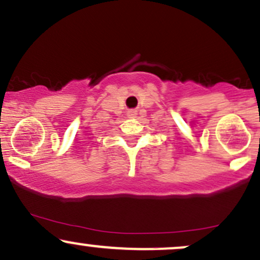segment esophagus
I'll use <instances>...</instances> for the list:
<instances>
[{
	"label": "esophagus",
	"mask_w": 260,
	"mask_h": 260,
	"mask_svg": "<svg viewBox=\"0 0 260 260\" xmlns=\"http://www.w3.org/2000/svg\"><path fill=\"white\" fill-rule=\"evenodd\" d=\"M127 116L129 118H134L137 116V110H128L127 111Z\"/></svg>",
	"instance_id": "1"
}]
</instances>
